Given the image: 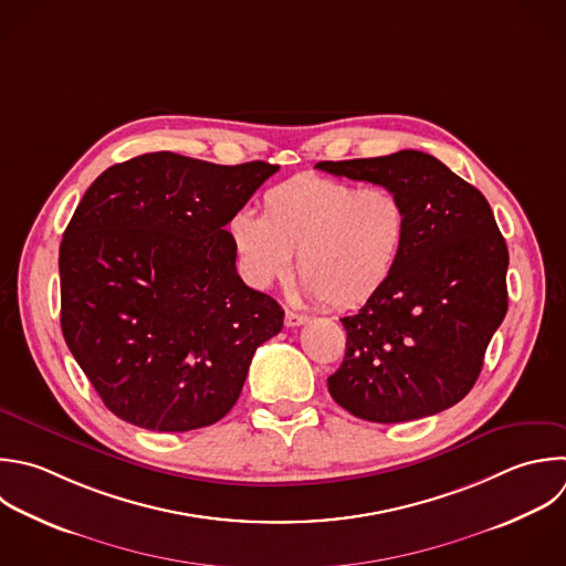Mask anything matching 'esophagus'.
Returning <instances> with one entry per match:
<instances>
[{
    "label": "esophagus",
    "mask_w": 566,
    "mask_h": 566,
    "mask_svg": "<svg viewBox=\"0 0 566 566\" xmlns=\"http://www.w3.org/2000/svg\"><path fill=\"white\" fill-rule=\"evenodd\" d=\"M305 323H307V316H305V314L285 310V325H287V327H298V325H305Z\"/></svg>",
    "instance_id": "34e87169"
}]
</instances>
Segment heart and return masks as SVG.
I'll list each match as a JSON object with an SVG mask.
<instances>
[{"instance_id":"obj_1","label":"heart","mask_w":566,"mask_h":566,"mask_svg":"<svg viewBox=\"0 0 566 566\" xmlns=\"http://www.w3.org/2000/svg\"><path fill=\"white\" fill-rule=\"evenodd\" d=\"M250 285L265 290L292 272L303 294L347 310L394 276L409 239V208L389 186L296 175L263 195V217L239 210L228 223Z\"/></svg>"}]
</instances>
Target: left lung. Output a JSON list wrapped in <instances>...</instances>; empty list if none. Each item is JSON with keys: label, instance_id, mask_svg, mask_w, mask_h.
Returning a JSON list of instances; mask_svg holds the SVG:
<instances>
[{"label": "left lung", "instance_id": "1", "mask_svg": "<svg viewBox=\"0 0 566 566\" xmlns=\"http://www.w3.org/2000/svg\"><path fill=\"white\" fill-rule=\"evenodd\" d=\"M316 168L389 186L409 208L405 254L387 285L340 318L347 349L332 398L371 422L433 416L462 400L506 314V243L480 190L418 150L321 161Z\"/></svg>", "mask_w": 566, "mask_h": 566}]
</instances>
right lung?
Listing matches in <instances>:
<instances>
[{
  "label": "right lung",
  "mask_w": 566,
  "mask_h": 566,
  "mask_svg": "<svg viewBox=\"0 0 566 566\" xmlns=\"http://www.w3.org/2000/svg\"><path fill=\"white\" fill-rule=\"evenodd\" d=\"M276 170L148 153L86 190L60 248L62 332L122 420L190 431L239 400L285 312L241 281L226 226Z\"/></svg>",
  "instance_id": "right-lung-1"
}]
</instances>
